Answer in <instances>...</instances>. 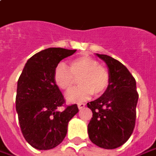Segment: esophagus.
<instances>
[{"instance_id":"1","label":"esophagus","mask_w":156,"mask_h":156,"mask_svg":"<svg viewBox=\"0 0 156 156\" xmlns=\"http://www.w3.org/2000/svg\"><path fill=\"white\" fill-rule=\"evenodd\" d=\"M85 106H86V104H84V103H80V104L78 105V108H79L80 110H81V109H83Z\"/></svg>"}]
</instances>
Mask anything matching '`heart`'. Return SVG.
<instances>
[{"label":"heart","mask_w":156,"mask_h":156,"mask_svg":"<svg viewBox=\"0 0 156 156\" xmlns=\"http://www.w3.org/2000/svg\"><path fill=\"white\" fill-rule=\"evenodd\" d=\"M68 69L62 62L58 63L54 70V81L56 85L63 91L72 88L79 79V87L69 91L66 99L69 102L80 103L87 100L94 94L100 96L104 94L109 87L111 76L108 69L90 56H80L69 62Z\"/></svg>","instance_id":"heart-1"}]
</instances>
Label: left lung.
<instances>
[{"mask_svg":"<svg viewBox=\"0 0 156 156\" xmlns=\"http://www.w3.org/2000/svg\"><path fill=\"white\" fill-rule=\"evenodd\" d=\"M97 56L108 66L111 80L105 93L87 104L93 112L87 131L93 144L113 149L126 143L133 132L138 93L135 78L124 64L107 55Z\"/></svg>","mask_w":156,"mask_h":156,"instance_id":"1","label":"left lung"}]
</instances>
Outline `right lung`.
I'll return each mask as SVG.
<instances>
[{"label": "right lung", "mask_w": 156, "mask_h": 156, "mask_svg": "<svg viewBox=\"0 0 156 156\" xmlns=\"http://www.w3.org/2000/svg\"><path fill=\"white\" fill-rule=\"evenodd\" d=\"M76 51L62 48L39 51L27 62L18 80L19 123L25 139L35 149L47 150L61 144L69 120L79 112L76 104L64 105L63 95L53 78L59 62Z\"/></svg>", "instance_id": "obj_1"}]
</instances>
